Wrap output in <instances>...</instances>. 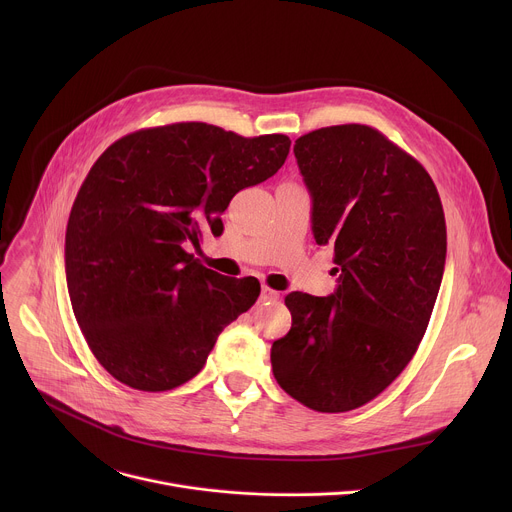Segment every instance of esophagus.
Listing matches in <instances>:
<instances>
[{"label":"esophagus","mask_w":512,"mask_h":512,"mask_svg":"<svg viewBox=\"0 0 512 512\" xmlns=\"http://www.w3.org/2000/svg\"><path fill=\"white\" fill-rule=\"evenodd\" d=\"M277 298H279V291H275V289H271V287H267V285L261 287V300H263V302H273V300H277Z\"/></svg>","instance_id":"34e87169"}]
</instances>
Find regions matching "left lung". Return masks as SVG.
Wrapping results in <instances>:
<instances>
[{"label":"left lung","instance_id":"obj_1","mask_svg":"<svg viewBox=\"0 0 512 512\" xmlns=\"http://www.w3.org/2000/svg\"><path fill=\"white\" fill-rule=\"evenodd\" d=\"M294 154L316 243L334 247L340 279L328 298H285L291 330L273 342L271 367L302 405L344 413L413 358L444 275L446 216L425 168L375 127H322L298 137Z\"/></svg>","mask_w":512,"mask_h":512}]
</instances>
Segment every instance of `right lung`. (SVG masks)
I'll list each match as a JSON object with an SVG mask.
<instances>
[{
	"mask_svg": "<svg viewBox=\"0 0 512 512\" xmlns=\"http://www.w3.org/2000/svg\"><path fill=\"white\" fill-rule=\"evenodd\" d=\"M289 145L188 121L133 131L93 164L68 216L66 283L91 352L119 383L184 385L255 304V277L206 269L188 247L223 233L233 196L271 178Z\"/></svg>",
	"mask_w": 512,
	"mask_h": 512,
	"instance_id": "add662e5",
	"label": "right lung"
}]
</instances>
